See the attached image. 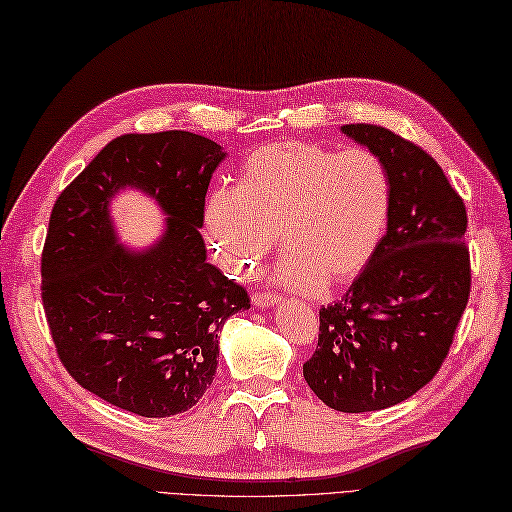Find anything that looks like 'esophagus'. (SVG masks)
I'll return each mask as SVG.
<instances>
[{
  "mask_svg": "<svg viewBox=\"0 0 512 512\" xmlns=\"http://www.w3.org/2000/svg\"><path fill=\"white\" fill-rule=\"evenodd\" d=\"M252 301H254V306H258V308H271V306H275V303H280V297L275 295V293H254V297H252Z\"/></svg>",
  "mask_w": 512,
  "mask_h": 512,
  "instance_id": "esophagus-1",
  "label": "esophagus"
}]
</instances>
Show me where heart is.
I'll use <instances>...</instances> for the list:
<instances>
[{
  "label": "heart",
  "instance_id": "obj_1",
  "mask_svg": "<svg viewBox=\"0 0 512 512\" xmlns=\"http://www.w3.org/2000/svg\"><path fill=\"white\" fill-rule=\"evenodd\" d=\"M392 209L388 165L368 148L336 153L278 142L243 163L237 189L211 191L204 228L232 273H252L275 250L286 254L280 280L297 293L338 286L377 252Z\"/></svg>",
  "mask_w": 512,
  "mask_h": 512
}]
</instances>
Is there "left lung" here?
<instances>
[{"instance_id":"1","label":"left lung","mask_w":512,"mask_h":512,"mask_svg":"<svg viewBox=\"0 0 512 512\" xmlns=\"http://www.w3.org/2000/svg\"><path fill=\"white\" fill-rule=\"evenodd\" d=\"M392 178L388 228L347 295L321 308L303 364L312 392L344 413L403 403L435 377L469 299L467 213L439 163L377 124H344Z\"/></svg>"}]
</instances>
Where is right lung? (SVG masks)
<instances>
[{
	"instance_id": "obj_1",
	"label": "right lung",
	"mask_w": 512,
	"mask_h": 512,
	"mask_svg": "<svg viewBox=\"0 0 512 512\" xmlns=\"http://www.w3.org/2000/svg\"><path fill=\"white\" fill-rule=\"evenodd\" d=\"M224 148L189 131L116 137L55 200L43 250V306L64 368L88 392L144 418L191 409L217 372V334L250 308L245 288L206 262L200 234ZM122 188L166 215L146 251L117 239Z\"/></svg>"
}]
</instances>
